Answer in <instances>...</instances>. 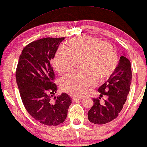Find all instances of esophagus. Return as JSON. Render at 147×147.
Masks as SVG:
<instances>
[{
    "label": "esophagus",
    "instance_id": "obj_1",
    "mask_svg": "<svg viewBox=\"0 0 147 147\" xmlns=\"http://www.w3.org/2000/svg\"><path fill=\"white\" fill-rule=\"evenodd\" d=\"M83 98H79V97H75V96H72V100L73 102H75L77 101V100H81Z\"/></svg>",
    "mask_w": 147,
    "mask_h": 147
}]
</instances>
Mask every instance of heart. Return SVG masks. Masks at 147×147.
I'll use <instances>...</instances> for the list:
<instances>
[{"instance_id": "b5f03b06", "label": "heart", "mask_w": 147, "mask_h": 147, "mask_svg": "<svg viewBox=\"0 0 147 147\" xmlns=\"http://www.w3.org/2000/svg\"><path fill=\"white\" fill-rule=\"evenodd\" d=\"M68 49H57L53 66L59 73L71 71L77 61L81 59L80 66L83 71L72 72L61 79L63 91L73 96L85 95L96 83L111 77L117 68L119 57L113 44L99 38L81 36L72 38L68 42Z\"/></svg>"}]
</instances>
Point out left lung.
<instances>
[{"label":"left lung","instance_id":"1","mask_svg":"<svg viewBox=\"0 0 147 147\" xmlns=\"http://www.w3.org/2000/svg\"><path fill=\"white\" fill-rule=\"evenodd\" d=\"M131 83V63L127 57L121 56L116 70L107 82L99 87L100 97L93 98L94 105L87 113L88 119L94 124H105L118 117L127 100ZM107 96L105 104H99V99Z\"/></svg>","mask_w":147,"mask_h":147}]
</instances>
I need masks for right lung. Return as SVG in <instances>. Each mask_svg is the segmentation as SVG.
Segmentation results:
<instances>
[{"label":"right lung","instance_id":"right-lung-1","mask_svg":"<svg viewBox=\"0 0 147 147\" xmlns=\"http://www.w3.org/2000/svg\"><path fill=\"white\" fill-rule=\"evenodd\" d=\"M64 39L47 37L31 42L22 50L16 68V82L24 107L35 120L49 126L64 121L72 102L65 93L54 97L57 89L51 61Z\"/></svg>","mask_w":147,"mask_h":147}]
</instances>
